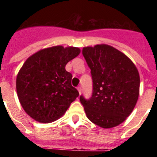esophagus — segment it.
<instances>
[{"label": "esophagus", "instance_id": "esophagus-1", "mask_svg": "<svg viewBox=\"0 0 157 157\" xmlns=\"http://www.w3.org/2000/svg\"><path fill=\"white\" fill-rule=\"evenodd\" d=\"M77 90H78V93H79V94H81V93H82V88L80 86H78L77 88Z\"/></svg>", "mask_w": 157, "mask_h": 157}]
</instances>
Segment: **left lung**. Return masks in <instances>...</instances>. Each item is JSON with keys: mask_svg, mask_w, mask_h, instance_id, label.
Masks as SVG:
<instances>
[{"mask_svg": "<svg viewBox=\"0 0 157 157\" xmlns=\"http://www.w3.org/2000/svg\"><path fill=\"white\" fill-rule=\"evenodd\" d=\"M82 54L93 78L92 97H80L87 118L105 129L120 125L138 101V69L125 54L109 45L84 47Z\"/></svg>", "mask_w": 157, "mask_h": 157, "instance_id": "1", "label": "left lung"}]
</instances>
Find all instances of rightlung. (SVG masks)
Masks as SVG:
<instances>
[{
    "instance_id": "1",
    "label": "right lung",
    "mask_w": 157,
    "mask_h": 157,
    "mask_svg": "<svg viewBox=\"0 0 157 157\" xmlns=\"http://www.w3.org/2000/svg\"><path fill=\"white\" fill-rule=\"evenodd\" d=\"M77 47L43 48L25 61L16 78L19 101L28 116L42 123L56 121L79 94L65 66L78 56Z\"/></svg>"
}]
</instances>
